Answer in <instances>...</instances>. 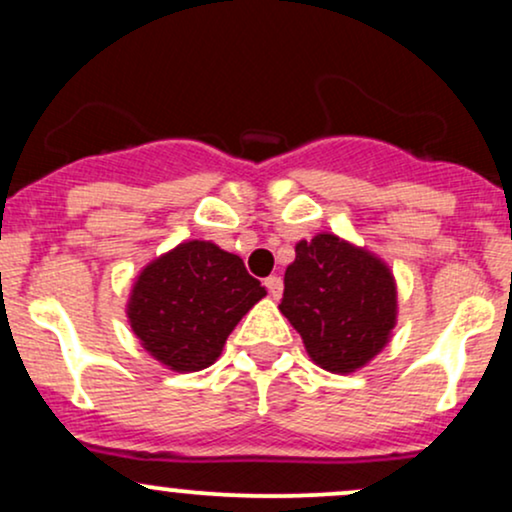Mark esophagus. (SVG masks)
I'll use <instances>...</instances> for the list:
<instances>
[{"mask_svg":"<svg viewBox=\"0 0 512 512\" xmlns=\"http://www.w3.org/2000/svg\"><path fill=\"white\" fill-rule=\"evenodd\" d=\"M264 286H267L269 296L272 298H279L281 291H284V281H281V276H276V274L267 276V279H264Z\"/></svg>","mask_w":512,"mask_h":512,"instance_id":"1","label":"esophagus"}]
</instances>
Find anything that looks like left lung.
<instances>
[{"instance_id":"obj_1","label":"left lung","mask_w":512,"mask_h":512,"mask_svg":"<svg viewBox=\"0 0 512 512\" xmlns=\"http://www.w3.org/2000/svg\"><path fill=\"white\" fill-rule=\"evenodd\" d=\"M279 310L317 366L354 373L390 342L397 322L395 276L373 252L334 233H317L296 245Z\"/></svg>"}]
</instances>
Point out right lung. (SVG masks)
Wrapping results in <instances>:
<instances>
[{
	"instance_id": "1",
	"label": "right lung",
	"mask_w": 512,
	"mask_h": 512,
	"mask_svg": "<svg viewBox=\"0 0 512 512\" xmlns=\"http://www.w3.org/2000/svg\"><path fill=\"white\" fill-rule=\"evenodd\" d=\"M264 296L238 255L209 240H187L142 269L127 317L156 361L192 373L221 356L240 317Z\"/></svg>"
}]
</instances>
